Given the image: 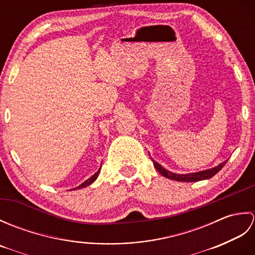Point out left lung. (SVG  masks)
<instances>
[{"instance_id":"obj_1","label":"left lung","mask_w":255,"mask_h":255,"mask_svg":"<svg viewBox=\"0 0 255 255\" xmlns=\"http://www.w3.org/2000/svg\"><path fill=\"white\" fill-rule=\"evenodd\" d=\"M152 161H153L154 167L158 170V172L161 175L170 178V180L177 181V182H197V181H202V180H207V178H210V177H213L215 174H217V173L221 169H223L225 164L227 163V161H224L223 163H220L219 165L215 166V167H213V169H209V170L200 171V172H196V173H188V174H176V173L167 171L166 169H164L163 166L159 164L158 162H155L154 160H152Z\"/></svg>"}]
</instances>
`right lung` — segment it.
<instances>
[{
  "instance_id": "add662e5",
  "label": "right lung",
  "mask_w": 255,
  "mask_h": 255,
  "mask_svg": "<svg viewBox=\"0 0 255 255\" xmlns=\"http://www.w3.org/2000/svg\"><path fill=\"white\" fill-rule=\"evenodd\" d=\"M100 171H101V167L99 169V171H97L94 175H92L90 178H88V180H86L84 183H82L81 184L80 186H78V187H75V188H73V189H77V188H83V187H86V186H89L90 184H92L93 183L96 178H97V176H99V174H100Z\"/></svg>"
}]
</instances>
